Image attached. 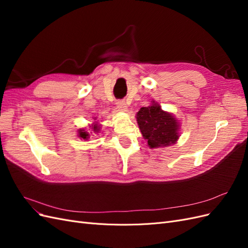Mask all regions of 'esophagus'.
<instances>
[{"label": "esophagus", "mask_w": 248, "mask_h": 248, "mask_svg": "<svg viewBox=\"0 0 248 248\" xmlns=\"http://www.w3.org/2000/svg\"><path fill=\"white\" fill-rule=\"evenodd\" d=\"M117 108L119 110H122V111H126L127 110V106L125 101H118L117 102Z\"/></svg>", "instance_id": "1"}]
</instances>
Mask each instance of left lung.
Returning a JSON list of instances; mask_svg holds the SVG:
<instances>
[{"label": "left lung", "mask_w": 248, "mask_h": 248, "mask_svg": "<svg viewBox=\"0 0 248 248\" xmlns=\"http://www.w3.org/2000/svg\"><path fill=\"white\" fill-rule=\"evenodd\" d=\"M136 118L141 136L151 149L174 145L180 138L179 120L154 100L149 107L141 108Z\"/></svg>", "instance_id": "obj_1"}]
</instances>
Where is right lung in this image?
I'll return each mask as SVG.
<instances>
[{
  "label": "right lung",
  "instance_id": "right-lung-1",
  "mask_svg": "<svg viewBox=\"0 0 248 248\" xmlns=\"http://www.w3.org/2000/svg\"><path fill=\"white\" fill-rule=\"evenodd\" d=\"M97 117H93V120H96ZM91 129L92 131H94L95 133H99L100 129H101V124L98 121H94L92 124L89 125V130ZM88 129L85 128H79L78 130V137L81 140H88L90 139V132Z\"/></svg>",
  "mask_w": 248,
  "mask_h": 248
}]
</instances>
